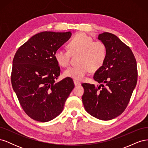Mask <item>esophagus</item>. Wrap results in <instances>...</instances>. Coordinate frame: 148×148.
Listing matches in <instances>:
<instances>
[{"label":"esophagus","instance_id":"esophagus-1","mask_svg":"<svg viewBox=\"0 0 148 148\" xmlns=\"http://www.w3.org/2000/svg\"><path fill=\"white\" fill-rule=\"evenodd\" d=\"M73 82H74V84H75V86H79V85H81V83H80L79 82L77 81V80H73Z\"/></svg>","mask_w":148,"mask_h":148}]
</instances>
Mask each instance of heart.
<instances>
[{"label":"heart","instance_id":"obj_1","mask_svg":"<svg viewBox=\"0 0 148 148\" xmlns=\"http://www.w3.org/2000/svg\"><path fill=\"white\" fill-rule=\"evenodd\" d=\"M69 51L58 49L54 57L59 65L66 67L70 64V53H79L78 65L65 70L64 75L77 80H82L91 71L99 70L107 58V48L101 41H94L91 36L84 33L75 35L68 44Z\"/></svg>","mask_w":148,"mask_h":148}]
</instances>
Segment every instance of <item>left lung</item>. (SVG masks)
<instances>
[{
    "instance_id": "obj_1",
    "label": "left lung",
    "mask_w": 148,
    "mask_h": 148,
    "mask_svg": "<svg viewBox=\"0 0 148 148\" xmlns=\"http://www.w3.org/2000/svg\"><path fill=\"white\" fill-rule=\"evenodd\" d=\"M98 39L107 48V58L94 75L99 86L83 83L82 101L88 114L102 120L118 117L126 109L138 78L135 57L128 46L114 34L103 33Z\"/></svg>"
}]
</instances>
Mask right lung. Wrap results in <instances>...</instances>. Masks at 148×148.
<instances>
[{
    "label": "right lung",
    "mask_w": 148,
    "mask_h": 148,
    "mask_svg": "<svg viewBox=\"0 0 148 148\" xmlns=\"http://www.w3.org/2000/svg\"><path fill=\"white\" fill-rule=\"evenodd\" d=\"M71 33L43 31L29 38L13 60L11 81L22 108L29 117L49 122L59 115L73 90V79L59 82L60 69L56 51L70 38Z\"/></svg>",
    "instance_id": "right-lung-1"
}]
</instances>
